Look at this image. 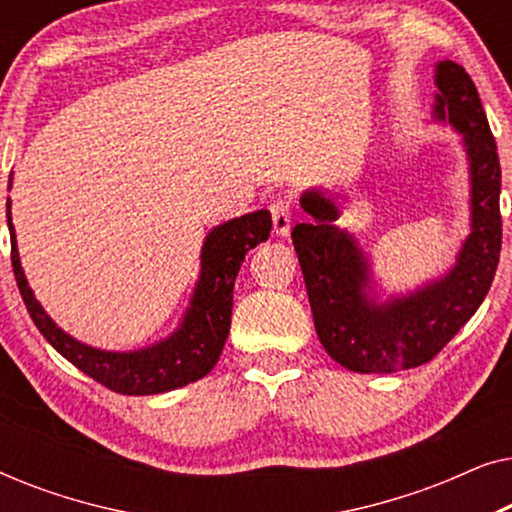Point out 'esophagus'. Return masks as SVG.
<instances>
[{
    "label": "esophagus",
    "instance_id": "1",
    "mask_svg": "<svg viewBox=\"0 0 512 512\" xmlns=\"http://www.w3.org/2000/svg\"><path fill=\"white\" fill-rule=\"evenodd\" d=\"M272 226L279 237H286L291 230V200L289 198H275L270 202Z\"/></svg>",
    "mask_w": 512,
    "mask_h": 512
}]
</instances>
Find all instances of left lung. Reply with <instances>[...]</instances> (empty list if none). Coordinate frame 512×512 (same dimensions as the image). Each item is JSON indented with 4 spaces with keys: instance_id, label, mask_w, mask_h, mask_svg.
Returning a JSON list of instances; mask_svg holds the SVG:
<instances>
[{
    "instance_id": "8db88e82",
    "label": "left lung",
    "mask_w": 512,
    "mask_h": 512,
    "mask_svg": "<svg viewBox=\"0 0 512 512\" xmlns=\"http://www.w3.org/2000/svg\"><path fill=\"white\" fill-rule=\"evenodd\" d=\"M433 118L461 132L471 172V235L440 279L384 303L370 296V263L359 242L335 226L333 195L310 188L293 228L314 328L331 359L354 373H396L431 361L473 317L492 286L501 254V165L480 95L466 69L436 65Z\"/></svg>"
}]
</instances>
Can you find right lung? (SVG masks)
<instances>
[{
	"instance_id": "right-lung-1",
	"label": "right lung",
	"mask_w": 512,
	"mask_h": 512,
	"mask_svg": "<svg viewBox=\"0 0 512 512\" xmlns=\"http://www.w3.org/2000/svg\"><path fill=\"white\" fill-rule=\"evenodd\" d=\"M6 219L11 230L13 275L34 326L51 342L55 352L74 363L81 373L125 396L165 394L200 380L216 366L230 331L237 272L247 251L268 240L272 230L268 209H258L216 226L202 244L198 284L193 289L191 307L177 331L170 338L135 352H107V349L83 345L48 317L34 298L20 265L16 230L11 223V200H6Z\"/></svg>"
}]
</instances>
